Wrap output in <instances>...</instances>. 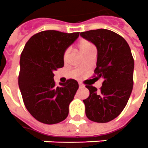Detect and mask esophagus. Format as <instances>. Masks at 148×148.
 <instances>
[{
  "label": "esophagus",
  "instance_id": "1",
  "mask_svg": "<svg viewBox=\"0 0 148 148\" xmlns=\"http://www.w3.org/2000/svg\"><path fill=\"white\" fill-rule=\"evenodd\" d=\"M79 88H84V84H79Z\"/></svg>",
  "mask_w": 148,
  "mask_h": 148
}]
</instances>
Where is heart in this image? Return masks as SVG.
Masks as SVG:
<instances>
[{"label": "heart", "mask_w": 148, "mask_h": 148, "mask_svg": "<svg viewBox=\"0 0 148 148\" xmlns=\"http://www.w3.org/2000/svg\"><path fill=\"white\" fill-rule=\"evenodd\" d=\"M94 48V46L92 43L88 42V41H82V42L79 44V49L81 50V52L82 53L84 54V52H88V50L90 49H92ZM69 52H70V50L69 49H66L64 52V60H66L67 58H68V56H69Z\"/></svg>", "instance_id": "heart-1"}]
</instances>
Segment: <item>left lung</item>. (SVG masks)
Here are the masks:
<instances>
[{"label":"left lung","mask_w":148,"mask_h":148,"mask_svg":"<svg viewBox=\"0 0 148 148\" xmlns=\"http://www.w3.org/2000/svg\"><path fill=\"white\" fill-rule=\"evenodd\" d=\"M80 36L96 45L94 72L97 79L103 80L99 91L86 85L90 92L83 100L86 116L94 122H109L122 112L132 91L134 59L131 49L121 36L108 29L90 30L80 32Z\"/></svg>","instance_id":"1"}]
</instances>
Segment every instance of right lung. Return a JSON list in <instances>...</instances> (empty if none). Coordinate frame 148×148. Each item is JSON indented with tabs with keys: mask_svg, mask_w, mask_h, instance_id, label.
<instances>
[{
	"mask_svg": "<svg viewBox=\"0 0 148 148\" xmlns=\"http://www.w3.org/2000/svg\"><path fill=\"white\" fill-rule=\"evenodd\" d=\"M79 35L42 31L32 36L22 51L19 88L27 110L43 123H58L69 115V106L79 84L70 79L56 87L53 72L64 67V52Z\"/></svg>",
	"mask_w": 148,
	"mask_h": 148,
	"instance_id": "1",
	"label": "right lung"
}]
</instances>
